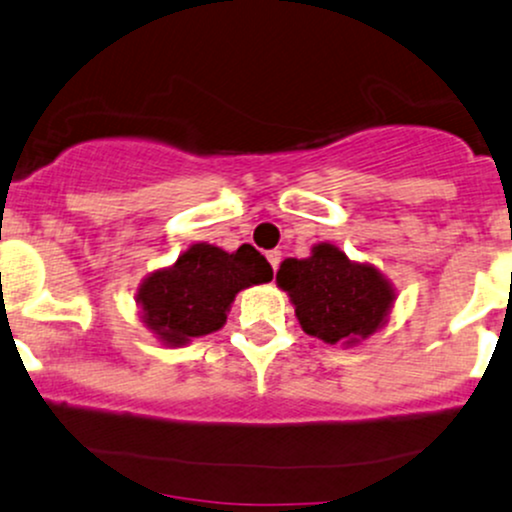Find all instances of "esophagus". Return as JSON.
<instances>
[{
  "mask_svg": "<svg viewBox=\"0 0 512 512\" xmlns=\"http://www.w3.org/2000/svg\"><path fill=\"white\" fill-rule=\"evenodd\" d=\"M266 258H268V263H271V268H273V271H278L280 261H283V254H280V251H268Z\"/></svg>",
  "mask_w": 512,
  "mask_h": 512,
  "instance_id": "obj_1",
  "label": "esophagus"
}]
</instances>
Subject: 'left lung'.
Segmentation results:
<instances>
[{"label":"left lung","mask_w":512,"mask_h":512,"mask_svg":"<svg viewBox=\"0 0 512 512\" xmlns=\"http://www.w3.org/2000/svg\"><path fill=\"white\" fill-rule=\"evenodd\" d=\"M295 304L302 331L324 343H353L382 329L394 287L370 263H355L333 244H317L309 258H285L275 275Z\"/></svg>","instance_id":"left-lung-1"}]
</instances>
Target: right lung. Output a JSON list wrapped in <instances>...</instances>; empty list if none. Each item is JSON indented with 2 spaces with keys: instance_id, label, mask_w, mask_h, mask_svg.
<instances>
[{
  "instance_id": "1",
  "label": "right lung",
  "mask_w": 512,
  "mask_h": 512,
  "mask_svg": "<svg viewBox=\"0 0 512 512\" xmlns=\"http://www.w3.org/2000/svg\"><path fill=\"white\" fill-rule=\"evenodd\" d=\"M273 280V268L251 244L237 251L200 241L174 266L149 273L137 290L142 321L166 346L222 329L234 297L244 287Z\"/></svg>"
}]
</instances>
